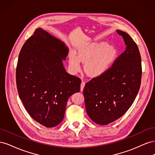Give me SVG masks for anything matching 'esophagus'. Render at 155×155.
<instances>
[{
    "instance_id": "34e87169",
    "label": "esophagus",
    "mask_w": 155,
    "mask_h": 155,
    "mask_svg": "<svg viewBox=\"0 0 155 155\" xmlns=\"http://www.w3.org/2000/svg\"><path fill=\"white\" fill-rule=\"evenodd\" d=\"M85 83L82 81V82H81V87H80L81 91H83V88H84V87H85Z\"/></svg>"
}]
</instances>
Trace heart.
I'll return each instance as SVG.
<instances>
[{"label": "heart", "mask_w": 155, "mask_h": 155, "mask_svg": "<svg viewBox=\"0 0 155 155\" xmlns=\"http://www.w3.org/2000/svg\"><path fill=\"white\" fill-rule=\"evenodd\" d=\"M118 55V51L106 43H94L79 49L78 57L71 53L69 63L73 71L78 72L81 67V61L85 63L86 72L91 76H99L106 72Z\"/></svg>", "instance_id": "1"}]
</instances>
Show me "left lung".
<instances>
[{
	"label": "left lung",
	"instance_id": "1",
	"mask_svg": "<svg viewBox=\"0 0 155 155\" xmlns=\"http://www.w3.org/2000/svg\"><path fill=\"white\" fill-rule=\"evenodd\" d=\"M116 31L123 37L125 50L106 72L92 78L83 89L87 114L100 125L122 116L133 104L141 84L142 60L138 46L128 34Z\"/></svg>",
	"mask_w": 155,
	"mask_h": 155
}]
</instances>
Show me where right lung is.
Here are the masks:
<instances>
[{
    "instance_id": "add662e5",
    "label": "right lung",
    "mask_w": 155,
    "mask_h": 155,
    "mask_svg": "<svg viewBox=\"0 0 155 155\" xmlns=\"http://www.w3.org/2000/svg\"><path fill=\"white\" fill-rule=\"evenodd\" d=\"M68 53L63 42L37 28L18 55V96L31 118L46 127L61 122L68 97L80 91L81 79L67 73L63 67Z\"/></svg>"
}]
</instances>
